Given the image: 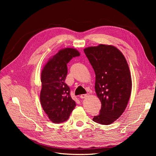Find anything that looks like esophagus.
I'll return each instance as SVG.
<instances>
[{
  "label": "esophagus",
  "instance_id": "1",
  "mask_svg": "<svg viewBox=\"0 0 156 156\" xmlns=\"http://www.w3.org/2000/svg\"><path fill=\"white\" fill-rule=\"evenodd\" d=\"M88 96L87 94H81V96H80V98L81 99H84V98H86Z\"/></svg>",
  "mask_w": 156,
  "mask_h": 156
}]
</instances>
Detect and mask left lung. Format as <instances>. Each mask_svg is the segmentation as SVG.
<instances>
[{"mask_svg":"<svg viewBox=\"0 0 156 156\" xmlns=\"http://www.w3.org/2000/svg\"><path fill=\"white\" fill-rule=\"evenodd\" d=\"M96 74L95 90L101 103L100 114L93 121L112 124L125 111L131 92L128 64L121 52L112 45L100 44L84 49Z\"/></svg>","mask_w":156,"mask_h":156,"instance_id":"left-lung-1","label":"left lung"}]
</instances>
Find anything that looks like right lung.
I'll return each instance as SVG.
<instances>
[{"label":"right lung","mask_w":156,"mask_h":156,"mask_svg":"<svg viewBox=\"0 0 156 156\" xmlns=\"http://www.w3.org/2000/svg\"><path fill=\"white\" fill-rule=\"evenodd\" d=\"M79 56V51L73 48L60 50L48 61L41 72V105L53 123L66 121L76 106L65 79L68 73L67 64Z\"/></svg>","instance_id":"add662e5"}]
</instances>
